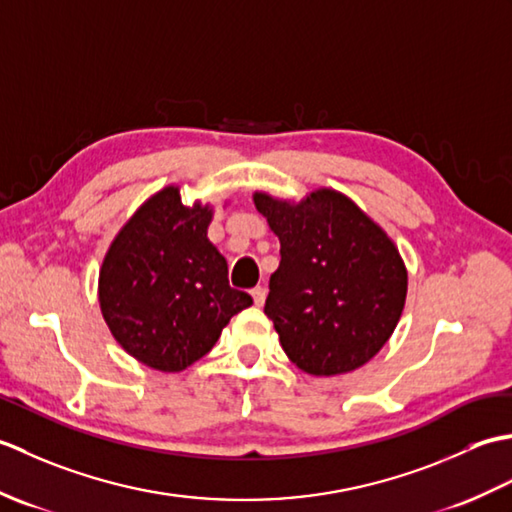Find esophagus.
Here are the masks:
<instances>
[{
    "mask_svg": "<svg viewBox=\"0 0 512 512\" xmlns=\"http://www.w3.org/2000/svg\"><path fill=\"white\" fill-rule=\"evenodd\" d=\"M250 295H253L255 306H264V301H266V288L264 286L253 288V290H250Z\"/></svg>",
    "mask_w": 512,
    "mask_h": 512,
    "instance_id": "34e87169",
    "label": "esophagus"
}]
</instances>
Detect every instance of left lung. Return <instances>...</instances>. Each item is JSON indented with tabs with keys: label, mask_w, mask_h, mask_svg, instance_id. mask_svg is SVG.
I'll return each instance as SVG.
<instances>
[{
	"label": "left lung",
	"mask_w": 512,
	"mask_h": 512,
	"mask_svg": "<svg viewBox=\"0 0 512 512\" xmlns=\"http://www.w3.org/2000/svg\"><path fill=\"white\" fill-rule=\"evenodd\" d=\"M253 202L281 244L264 312L286 356L312 376L372 361L407 299V266L394 239L330 187L301 200L255 191Z\"/></svg>",
	"instance_id": "8db88e82"
}]
</instances>
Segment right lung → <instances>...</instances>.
<instances>
[{"label":"right lung","mask_w":512,"mask_h":512,"mask_svg":"<svg viewBox=\"0 0 512 512\" xmlns=\"http://www.w3.org/2000/svg\"><path fill=\"white\" fill-rule=\"evenodd\" d=\"M213 204H182L180 184L156 191L112 239L99 270V306L116 343L156 372L200 361L253 299L228 286L209 239Z\"/></svg>","instance_id":"add662e5"}]
</instances>
